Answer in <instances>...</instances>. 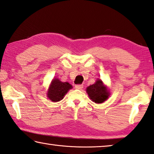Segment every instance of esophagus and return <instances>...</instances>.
I'll list each match as a JSON object with an SVG mask.
<instances>
[{
  "label": "esophagus",
  "instance_id": "34e87169",
  "mask_svg": "<svg viewBox=\"0 0 154 154\" xmlns=\"http://www.w3.org/2000/svg\"><path fill=\"white\" fill-rule=\"evenodd\" d=\"M75 88L76 89H79V90H81L83 88V87H84V86H83L82 84H76L75 86Z\"/></svg>",
  "mask_w": 154,
  "mask_h": 154
}]
</instances>
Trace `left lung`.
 <instances>
[{"mask_svg": "<svg viewBox=\"0 0 154 154\" xmlns=\"http://www.w3.org/2000/svg\"><path fill=\"white\" fill-rule=\"evenodd\" d=\"M86 92L90 99L96 103H101L108 98L109 93L101 79L87 88Z\"/></svg>", "mask_w": 154, "mask_h": 154, "instance_id": "left-lung-1", "label": "left lung"}]
</instances>
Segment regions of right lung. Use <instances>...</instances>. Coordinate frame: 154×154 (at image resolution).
Instances as JSON below:
<instances>
[{
    "label": "right lung",
    "instance_id": "1",
    "mask_svg": "<svg viewBox=\"0 0 154 154\" xmlns=\"http://www.w3.org/2000/svg\"><path fill=\"white\" fill-rule=\"evenodd\" d=\"M72 86L68 82H62L58 79H54L48 90V97L52 101L57 102L64 98L68 90L72 88Z\"/></svg>",
    "mask_w": 154,
    "mask_h": 154
}]
</instances>
